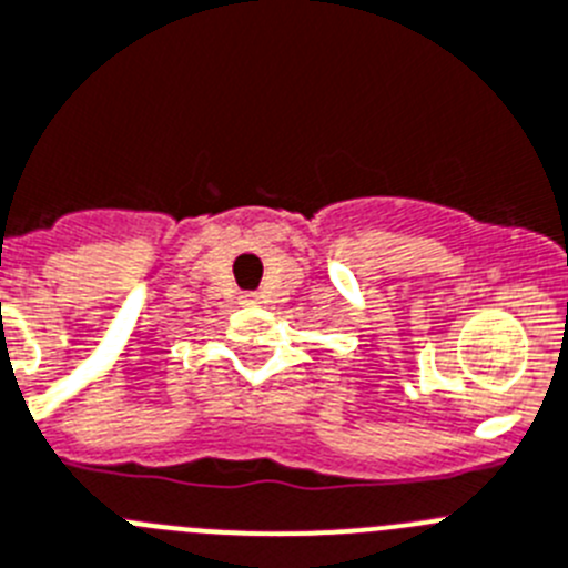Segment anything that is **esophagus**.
Listing matches in <instances>:
<instances>
[{
  "label": "esophagus",
  "instance_id": "34e87169",
  "mask_svg": "<svg viewBox=\"0 0 568 568\" xmlns=\"http://www.w3.org/2000/svg\"><path fill=\"white\" fill-rule=\"evenodd\" d=\"M243 303H246V305H254V303H257V300H254V294H246V296H243Z\"/></svg>",
  "mask_w": 568,
  "mask_h": 568
}]
</instances>
